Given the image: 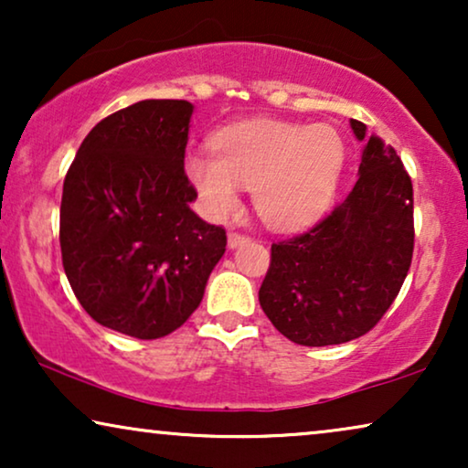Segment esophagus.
I'll return each instance as SVG.
<instances>
[{"label":"esophagus","instance_id":"1","mask_svg":"<svg viewBox=\"0 0 468 468\" xmlns=\"http://www.w3.org/2000/svg\"><path fill=\"white\" fill-rule=\"evenodd\" d=\"M247 240H249V236L240 234V232H229V234H228V247H229V249H236V247L245 245Z\"/></svg>","mask_w":468,"mask_h":468}]
</instances>
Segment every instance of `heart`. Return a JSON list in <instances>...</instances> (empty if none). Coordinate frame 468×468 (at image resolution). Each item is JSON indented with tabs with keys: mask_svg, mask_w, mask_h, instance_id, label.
I'll return each mask as SVG.
<instances>
[{
	"mask_svg": "<svg viewBox=\"0 0 468 468\" xmlns=\"http://www.w3.org/2000/svg\"><path fill=\"white\" fill-rule=\"evenodd\" d=\"M213 155L191 153L185 175L208 217L226 219L251 189L260 219L274 229L317 221L335 200L345 168V140L332 125L253 119L210 138Z\"/></svg>",
	"mask_w": 468,
	"mask_h": 468,
	"instance_id": "1",
	"label": "heart"
}]
</instances>
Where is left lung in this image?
<instances>
[{"instance_id":"left-lung-1","label":"left lung","mask_w":468,"mask_h":468,"mask_svg":"<svg viewBox=\"0 0 468 468\" xmlns=\"http://www.w3.org/2000/svg\"><path fill=\"white\" fill-rule=\"evenodd\" d=\"M357 181L309 232L274 242L260 304L281 335L306 347L367 335L399 296L413 258V185L400 157L367 125Z\"/></svg>"}]
</instances>
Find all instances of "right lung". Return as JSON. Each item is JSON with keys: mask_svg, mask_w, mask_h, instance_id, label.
Returning <instances> with one entry per match:
<instances>
[{"mask_svg": "<svg viewBox=\"0 0 468 468\" xmlns=\"http://www.w3.org/2000/svg\"><path fill=\"white\" fill-rule=\"evenodd\" d=\"M194 106L143 100L101 119L63 181V271L89 315L121 335L162 338L187 322L226 253L185 175Z\"/></svg>", "mask_w": 468, "mask_h": 468, "instance_id": "obj_1", "label": "right lung"}]
</instances>
